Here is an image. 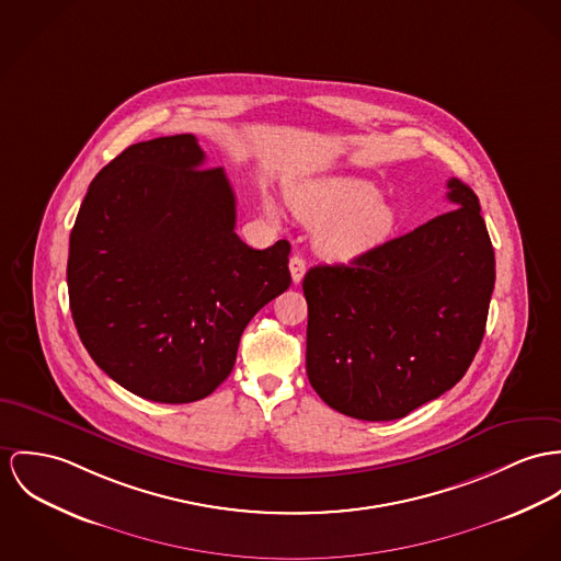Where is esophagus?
<instances>
[{
	"mask_svg": "<svg viewBox=\"0 0 561 561\" xmlns=\"http://www.w3.org/2000/svg\"><path fill=\"white\" fill-rule=\"evenodd\" d=\"M305 268H307V266H305V260L295 254V256L290 259V275H293V282H295V284H301Z\"/></svg>",
	"mask_w": 561,
	"mask_h": 561,
	"instance_id": "obj_1",
	"label": "esophagus"
}]
</instances>
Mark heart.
Returning a JSON list of instances; mask_svg holds the SVG:
<instances>
[{
    "mask_svg": "<svg viewBox=\"0 0 561 561\" xmlns=\"http://www.w3.org/2000/svg\"><path fill=\"white\" fill-rule=\"evenodd\" d=\"M288 203L305 226L320 228V252L342 262L376 250L397 224V211L380 198V190L358 176L305 181L288 192Z\"/></svg>",
    "mask_w": 561,
    "mask_h": 561,
    "instance_id": "1",
    "label": "heart"
}]
</instances>
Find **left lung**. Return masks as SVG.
Wrapping results in <instances>:
<instances>
[{
	"label": "left lung",
	"instance_id": "left-lung-1",
	"mask_svg": "<svg viewBox=\"0 0 561 561\" xmlns=\"http://www.w3.org/2000/svg\"><path fill=\"white\" fill-rule=\"evenodd\" d=\"M350 264L307 271V378L327 405L394 421L455 387L474 360L495 284L478 196Z\"/></svg>",
	"mask_w": 561,
	"mask_h": 561
}]
</instances>
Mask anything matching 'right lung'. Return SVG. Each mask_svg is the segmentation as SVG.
<instances>
[{
	"label": "right lung",
	"mask_w": 561,
	"mask_h": 561,
	"mask_svg": "<svg viewBox=\"0 0 561 561\" xmlns=\"http://www.w3.org/2000/svg\"><path fill=\"white\" fill-rule=\"evenodd\" d=\"M234 221V192L194 134L129 145L95 174L68 295L89 356L119 387L190 403L228 378L250 320L293 282L290 243L252 250Z\"/></svg>",
	"instance_id": "add662e5"
}]
</instances>
